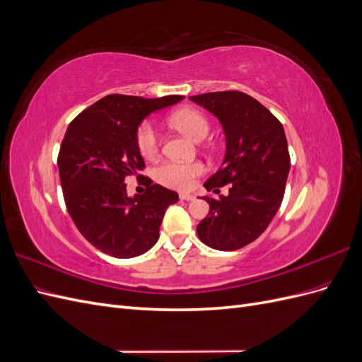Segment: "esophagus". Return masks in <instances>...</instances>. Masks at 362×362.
Masks as SVG:
<instances>
[{"label": "esophagus", "mask_w": 362, "mask_h": 362, "mask_svg": "<svg viewBox=\"0 0 362 362\" xmlns=\"http://www.w3.org/2000/svg\"><path fill=\"white\" fill-rule=\"evenodd\" d=\"M180 199H182V201H193V199H194V194H190V193H180Z\"/></svg>", "instance_id": "obj_1"}]
</instances>
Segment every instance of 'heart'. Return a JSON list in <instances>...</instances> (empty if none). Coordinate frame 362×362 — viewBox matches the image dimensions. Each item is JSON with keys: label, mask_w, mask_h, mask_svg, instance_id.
Segmentation results:
<instances>
[{"label": "heart", "mask_w": 362, "mask_h": 362, "mask_svg": "<svg viewBox=\"0 0 362 362\" xmlns=\"http://www.w3.org/2000/svg\"><path fill=\"white\" fill-rule=\"evenodd\" d=\"M170 124L177 128L184 136L194 141L204 140L210 133V122L198 110L187 108L172 115ZM137 146L140 154L145 158H152L157 156L160 149L158 131L152 122H144L137 129ZM205 168L199 161L194 163H175L166 161L160 164L156 169V180L170 189L187 190L193 187L196 178H199Z\"/></svg>", "instance_id": "obj_1"}]
</instances>
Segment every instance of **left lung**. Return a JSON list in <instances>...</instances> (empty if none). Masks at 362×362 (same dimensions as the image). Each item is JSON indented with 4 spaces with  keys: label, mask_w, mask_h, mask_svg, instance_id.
<instances>
[{
    "label": "left lung",
    "mask_w": 362,
    "mask_h": 362,
    "mask_svg": "<svg viewBox=\"0 0 362 362\" xmlns=\"http://www.w3.org/2000/svg\"><path fill=\"white\" fill-rule=\"evenodd\" d=\"M190 100L221 120L226 137L222 166L204 187L218 193L229 184L226 196H204L210 211L196 233L213 249L237 250L264 233L279 210L290 172L286 133L264 105L243 92H211Z\"/></svg>",
    "instance_id": "left-lung-1"
}]
</instances>
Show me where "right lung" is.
Wrapping results in <instances>:
<instances>
[{"instance_id":"right-lung-1","label":"right lung","mask_w":362,"mask_h":362,"mask_svg":"<svg viewBox=\"0 0 362 362\" xmlns=\"http://www.w3.org/2000/svg\"><path fill=\"white\" fill-rule=\"evenodd\" d=\"M184 100L107 95L69 124L59 152V173L68 213L81 235L115 258H133L157 243L168 206L178 193L144 177L145 193L127 194L125 180L141 177L145 161L137 129L146 116Z\"/></svg>"}]
</instances>
